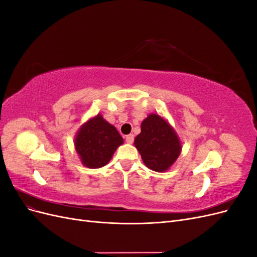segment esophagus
I'll use <instances>...</instances> for the list:
<instances>
[{
  "label": "esophagus",
  "instance_id": "obj_1",
  "mask_svg": "<svg viewBox=\"0 0 257 257\" xmlns=\"http://www.w3.org/2000/svg\"><path fill=\"white\" fill-rule=\"evenodd\" d=\"M125 142L127 144H133L134 143V135L133 134H130L125 136Z\"/></svg>",
  "mask_w": 257,
  "mask_h": 257
}]
</instances>
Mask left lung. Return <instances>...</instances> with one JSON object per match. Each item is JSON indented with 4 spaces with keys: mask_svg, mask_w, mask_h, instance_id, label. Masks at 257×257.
I'll return each instance as SVG.
<instances>
[{
    "mask_svg": "<svg viewBox=\"0 0 257 257\" xmlns=\"http://www.w3.org/2000/svg\"><path fill=\"white\" fill-rule=\"evenodd\" d=\"M147 167L163 173L172 166L181 151L175 131L159 114H149L134 142Z\"/></svg>",
    "mask_w": 257,
    "mask_h": 257,
    "instance_id": "8db88e82",
    "label": "left lung"
}]
</instances>
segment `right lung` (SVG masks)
Listing matches in <instances>:
<instances>
[{
	"mask_svg": "<svg viewBox=\"0 0 257 257\" xmlns=\"http://www.w3.org/2000/svg\"><path fill=\"white\" fill-rule=\"evenodd\" d=\"M122 144L119 132L100 114L83 124L75 138L76 151L82 164L89 168L105 166Z\"/></svg>",
	"mask_w": 257,
	"mask_h": 257,
	"instance_id": "add662e5",
	"label": "right lung"
}]
</instances>
